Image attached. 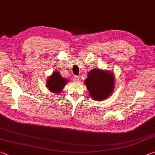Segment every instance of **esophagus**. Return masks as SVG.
I'll list each match as a JSON object with an SVG mask.
<instances>
[{"mask_svg":"<svg viewBox=\"0 0 155 155\" xmlns=\"http://www.w3.org/2000/svg\"><path fill=\"white\" fill-rule=\"evenodd\" d=\"M72 79H73V81H74V82H77V81H79V78H78V77H77V76H74Z\"/></svg>","mask_w":155,"mask_h":155,"instance_id":"1","label":"esophagus"}]
</instances>
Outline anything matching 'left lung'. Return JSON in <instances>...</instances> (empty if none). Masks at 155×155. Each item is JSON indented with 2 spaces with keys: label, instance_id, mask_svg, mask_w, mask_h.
Listing matches in <instances>:
<instances>
[{
  "label": "left lung",
  "instance_id": "left-lung-1",
  "mask_svg": "<svg viewBox=\"0 0 155 155\" xmlns=\"http://www.w3.org/2000/svg\"><path fill=\"white\" fill-rule=\"evenodd\" d=\"M91 98L96 101L105 100L111 95L115 88L114 73L99 68L91 70L85 80Z\"/></svg>",
  "mask_w": 155,
  "mask_h": 155
}]
</instances>
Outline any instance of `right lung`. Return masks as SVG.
Segmentation results:
<instances>
[{
    "label": "right lung",
    "instance_id": "right-lung-1",
    "mask_svg": "<svg viewBox=\"0 0 155 155\" xmlns=\"http://www.w3.org/2000/svg\"><path fill=\"white\" fill-rule=\"evenodd\" d=\"M68 82L69 80L62 77L59 72L55 70L47 78L46 87L51 92L58 94L61 92L65 85H66V83Z\"/></svg>",
    "mask_w": 155,
    "mask_h": 155
}]
</instances>
